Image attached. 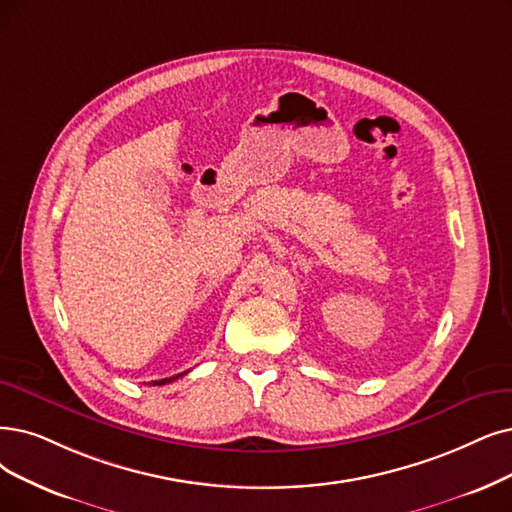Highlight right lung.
I'll return each instance as SVG.
<instances>
[{
  "label": "right lung",
  "instance_id": "right-lung-1",
  "mask_svg": "<svg viewBox=\"0 0 512 512\" xmlns=\"http://www.w3.org/2000/svg\"><path fill=\"white\" fill-rule=\"evenodd\" d=\"M187 372H182V374H176V376H172V378H163V380H155L153 382V386H161V384H168V382H174L176 378H180V376H185Z\"/></svg>",
  "mask_w": 512,
  "mask_h": 512
}]
</instances>
